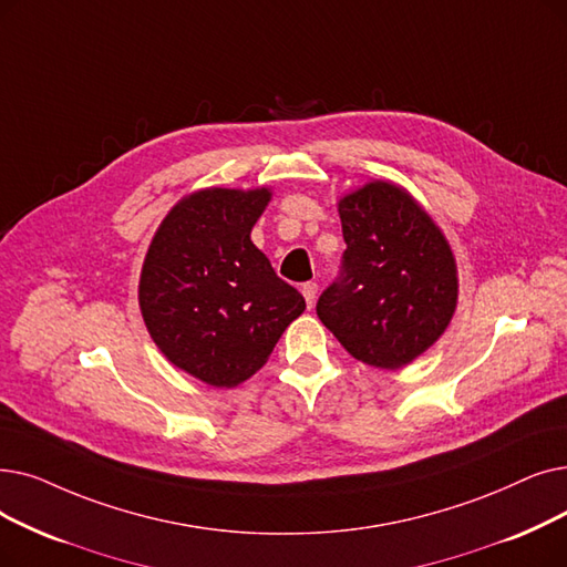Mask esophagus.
I'll use <instances>...</instances> for the list:
<instances>
[{
    "mask_svg": "<svg viewBox=\"0 0 567 567\" xmlns=\"http://www.w3.org/2000/svg\"><path fill=\"white\" fill-rule=\"evenodd\" d=\"M301 291H303L308 308H312V306H315V299H317V282H303V285H301Z\"/></svg>",
    "mask_w": 567,
    "mask_h": 567,
    "instance_id": "esophagus-1",
    "label": "esophagus"
}]
</instances>
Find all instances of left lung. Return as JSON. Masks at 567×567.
Instances as JSON below:
<instances>
[{
    "mask_svg": "<svg viewBox=\"0 0 567 567\" xmlns=\"http://www.w3.org/2000/svg\"><path fill=\"white\" fill-rule=\"evenodd\" d=\"M344 248L317 315L354 359L401 368L447 329L456 264L433 219L391 183H368L338 206Z\"/></svg>",
    "mask_w": 567,
    "mask_h": 567,
    "instance_id": "8db88e82",
    "label": "left lung"
}]
</instances>
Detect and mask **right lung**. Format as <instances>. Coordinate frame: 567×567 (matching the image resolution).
I'll return each instance as SVG.
<instances>
[{"instance_id":"1","label":"right lung","mask_w":567,"mask_h":567,"mask_svg":"<svg viewBox=\"0 0 567 567\" xmlns=\"http://www.w3.org/2000/svg\"><path fill=\"white\" fill-rule=\"evenodd\" d=\"M268 189H204L166 215L147 250L138 301L171 363L213 386L255 375L306 310L250 231Z\"/></svg>"}]
</instances>
